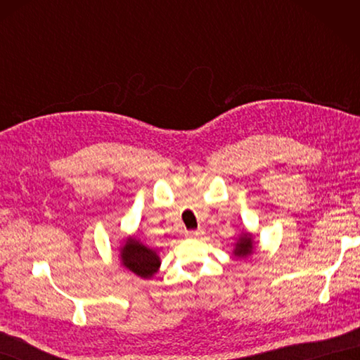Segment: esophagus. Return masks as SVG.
Listing matches in <instances>:
<instances>
[{
    "mask_svg": "<svg viewBox=\"0 0 360 360\" xmlns=\"http://www.w3.org/2000/svg\"><path fill=\"white\" fill-rule=\"evenodd\" d=\"M202 233H204L202 229H196V231L186 232V236H188V238H198V236H201Z\"/></svg>",
    "mask_w": 360,
    "mask_h": 360,
    "instance_id": "1",
    "label": "esophagus"
}]
</instances>
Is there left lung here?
Here are the masks:
<instances>
[{
    "mask_svg": "<svg viewBox=\"0 0 360 360\" xmlns=\"http://www.w3.org/2000/svg\"><path fill=\"white\" fill-rule=\"evenodd\" d=\"M254 250H255L254 235H252L249 231H243L233 244V250H232L233 258L236 259L248 258L254 254Z\"/></svg>",
    "mask_w": 360,
    "mask_h": 360,
    "instance_id": "obj_1",
    "label": "left lung"
}]
</instances>
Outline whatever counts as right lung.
I'll return each instance as SVG.
<instances>
[{
    "label": "right lung",
    "mask_w": 360,
    "mask_h": 360,
    "mask_svg": "<svg viewBox=\"0 0 360 360\" xmlns=\"http://www.w3.org/2000/svg\"><path fill=\"white\" fill-rule=\"evenodd\" d=\"M120 264L141 278H151L160 267V258L155 249L129 235L117 248Z\"/></svg>",
    "instance_id": "add662e5"
}]
</instances>
